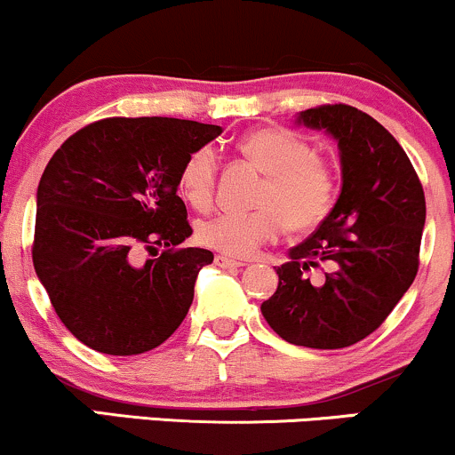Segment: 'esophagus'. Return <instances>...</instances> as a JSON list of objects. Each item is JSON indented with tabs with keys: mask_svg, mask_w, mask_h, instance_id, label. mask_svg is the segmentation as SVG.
Returning <instances> with one entry per match:
<instances>
[{
	"mask_svg": "<svg viewBox=\"0 0 455 455\" xmlns=\"http://www.w3.org/2000/svg\"><path fill=\"white\" fill-rule=\"evenodd\" d=\"M216 265H220V267H227V269H239L243 267L245 263H242V260H235L231 257H224V254H218Z\"/></svg>",
	"mask_w": 455,
	"mask_h": 455,
	"instance_id": "esophagus-1",
	"label": "esophagus"
}]
</instances>
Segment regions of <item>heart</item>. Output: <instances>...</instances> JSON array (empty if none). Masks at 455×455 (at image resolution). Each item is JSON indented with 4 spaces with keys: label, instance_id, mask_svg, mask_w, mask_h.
Wrapping results in <instances>:
<instances>
[{
    "label": "heart",
    "instance_id": "heart-1",
    "mask_svg": "<svg viewBox=\"0 0 455 455\" xmlns=\"http://www.w3.org/2000/svg\"><path fill=\"white\" fill-rule=\"evenodd\" d=\"M239 156L265 175L250 213H218L196 227V239L228 257H252L284 233L315 231L331 213L338 195L336 169L299 134L286 128H257L237 143ZM218 184V154L203 145L181 164L180 195L207 212Z\"/></svg>",
    "mask_w": 455,
    "mask_h": 455
}]
</instances>
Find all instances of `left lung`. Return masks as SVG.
I'll return each mask as SVG.
<instances>
[{
  "label": "left lung",
  "instance_id": "obj_1",
  "mask_svg": "<svg viewBox=\"0 0 455 455\" xmlns=\"http://www.w3.org/2000/svg\"><path fill=\"white\" fill-rule=\"evenodd\" d=\"M299 122L338 139L342 192L325 222L291 248L260 312L282 340L344 348L377 331L415 280L424 186L402 145L368 113L321 104Z\"/></svg>",
  "mask_w": 455,
  "mask_h": 455
}]
</instances>
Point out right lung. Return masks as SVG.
I'll use <instances>...</instances> for the list:
<instances>
[{"mask_svg": "<svg viewBox=\"0 0 455 455\" xmlns=\"http://www.w3.org/2000/svg\"><path fill=\"white\" fill-rule=\"evenodd\" d=\"M220 132L190 119L107 117L68 137L49 160L31 259L76 340L139 355L181 325L213 254L180 248L192 227L177 180L188 156ZM140 249L152 259L140 261Z\"/></svg>", "mask_w": 455, "mask_h": 455, "instance_id": "add662e5", "label": "right lung"}]
</instances>
